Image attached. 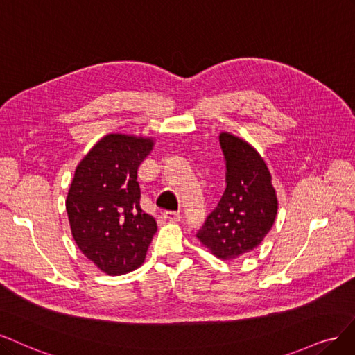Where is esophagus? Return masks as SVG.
<instances>
[{"label": "esophagus", "instance_id": "34e87169", "mask_svg": "<svg viewBox=\"0 0 355 355\" xmlns=\"http://www.w3.org/2000/svg\"><path fill=\"white\" fill-rule=\"evenodd\" d=\"M164 218L169 223H178L181 220V215L178 212H173V211H166L164 212Z\"/></svg>", "mask_w": 355, "mask_h": 355}]
</instances>
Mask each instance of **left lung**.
I'll list each match as a JSON object with an SVG mask.
<instances>
[{
  "mask_svg": "<svg viewBox=\"0 0 355 355\" xmlns=\"http://www.w3.org/2000/svg\"><path fill=\"white\" fill-rule=\"evenodd\" d=\"M220 144L227 186L196 237L212 255L230 261L261 245L276 221L279 202L270 169L255 147L225 131Z\"/></svg>",
  "mask_w": 355,
  "mask_h": 355,
  "instance_id": "obj_1",
  "label": "left lung"
}]
</instances>
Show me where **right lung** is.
I'll return each instance as SVG.
<instances>
[{
  "instance_id": "1",
  "label": "right lung",
  "mask_w": 355,
  "mask_h": 355,
  "mask_svg": "<svg viewBox=\"0 0 355 355\" xmlns=\"http://www.w3.org/2000/svg\"><path fill=\"white\" fill-rule=\"evenodd\" d=\"M155 139L107 134L83 157L66 198L71 232L81 252L109 276L139 268L157 230L140 207L137 169Z\"/></svg>"
}]
</instances>
